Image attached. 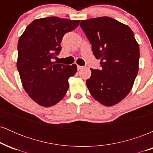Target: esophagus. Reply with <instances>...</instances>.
I'll list each match as a JSON object with an SVG mask.
<instances>
[{
  "label": "esophagus",
  "mask_w": 153,
  "mask_h": 153,
  "mask_svg": "<svg viewBox=\"0 0 153 153\" xmlns=\"http://www.w3.org/2000/svg\"><path fill=\"white\" fill-rule=\"evenodd\" d=\"M82 68H84L83 66H80V65H78V71H80V70H82Z\"/></svg>",
  "instance_id": "obj_1"
}]
</instances>
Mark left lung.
<instances>
[{"instance_id":"1","label":"left lung","mask_w":153,"mask_h":153,"mask_svg":"<svg viewBox=\"0 0 153 153\" xmlns=\"http://www.w3.org/2000/svg\"><path fill=\"white\" fill-rule=\"evenodd\" d=\"M92 45L101 70L91 69L86 85L91 96L101 104L111 106L130 92L139 70L140 48L131 29L110 17L80 22Z\"/></svg>"}]
</instances>
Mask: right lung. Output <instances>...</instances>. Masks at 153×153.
Listing matches in <instances>:
<instances>
[{"mask_svg":"<svg viewBox=\"0 0 153 153\" xmlns=\"http://www.w3.org/2000/svg\"><path fill=\"white\" fill-rule=\"evenodd\" d=\"M79 23L56 16L36 19L19 38L17 69L24 90L40 106L60 101L69 88L68 79L76 73L75 64H58L52 59L60 52L63 36Z\"/></svg>","mask_w":153,"mask_h":153,"instance_id":"right-lung-1","label":"right lung"}]
</instances>
